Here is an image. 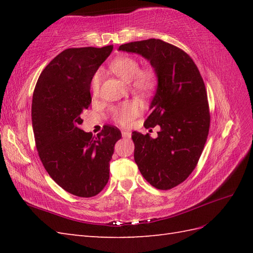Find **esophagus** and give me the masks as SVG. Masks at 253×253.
Wrapping results in <instances>:
<instances>
[{"instance_id":"34e87169","label":"esophagus","mask_w":253,"mask_h":253,"mask_svg":"<svg viewBox=\"0 0 253 253\" xmlns=\"http://www.w3.org/2000/svg\"><path fill=\"white\" fill-rule=\"evenodd\" d=\"M122 136H123V138H130L131 133L127 130H122Z\"/></svg>"}]
</instances>
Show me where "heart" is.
Here are the masks:
<instances>
[{"mask_svg": "<svg viewBox=\"0 0 253 253\" xmlns=\"http://www.w3.org/2000/svg\"><path fill=\"white\" fill-rule=\"evenodd\" d=\"M112 72L115 73L126 82L131 83L133 90L141 93H150L153 91L158 84L157 73L152 68H140L139 62L135 57L131 56H118L110 65ZM102 82V74L96 73L92 82H91V89L94 95L99 93L100 85ZM139 105L135 101H125L121 105L114 107L112 111L113 121L118 125L127 126L133 117L139 113Z\"/></svg>", "mask_w": 253, "mask_h": 253, "instance_id": "1", "label": "heart"}]
</instances>
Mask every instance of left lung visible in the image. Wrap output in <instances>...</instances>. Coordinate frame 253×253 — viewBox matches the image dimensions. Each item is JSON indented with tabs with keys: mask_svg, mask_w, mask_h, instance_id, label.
Segmentation results:
<instances>
[{
	"mask_svg": "<svg viewBox=\"0 0 253 253\" xmlns=\"http://www.w3.org/2000/svg\"><path fill=\"white\" fill-rule=\"evenodd\" d=\"M120 50L141 54L158 75V89L144 127L159 126L158 137L133 131V158L150 185L169 190L196 169L210 129L207 89L192 58L160 39L122 44Z\"/></svg>",
	"mask_w": 253,
	"mask_h": 253,
	"instance_id": "obj_1",
	"label": "left lung"
}]
</instances>
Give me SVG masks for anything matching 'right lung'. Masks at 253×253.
<instances>
[{
	"label": "right lung",
	"instance_id": "obj_1",
	"mask_svg": "<svg viewBox=\"0 0 253 253\" xmlns=\"http://www.w3.org/2000/svg\"><path fill=\"white\" fill-rule=\"evenodd\" d=\"M112 50L113 45L64 50L42 71L32 96V128L41 162L58 186L82 198L103 190L114 146L122 138L109 124L96 137L79 128L82 113L91 104V80Z\"/></svg>",
	"mask_w": 253,
	"mask_h": 253
}]
</instances>
